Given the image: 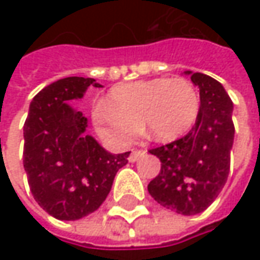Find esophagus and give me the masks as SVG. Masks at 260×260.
Returning a JSON list of instances; mask_svg holds the SVG:
<instances>
[{"mask_svg":"<svg viewBox=\"0 0 260 260\" xmlns=\"http://www.w3.org/2000/svg\"><path fill=\"white\" fill-rule=\"evenodd\" d=\"M145 153H146V150H143V149H133V150H132V153L128 155V160H130V162H136L139 157H142Z\"/></svg>","mask_w":260,"mask_h":260,"instance_id":"1","label":"esophagus"}]
</instances>
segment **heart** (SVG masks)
<instances>
[{
  "mask_svg": "<svg viewBox=\"0 0 260 260\" xmlns=\"http://www.w3.org/2000/svg\"><path fill=\"white\" fill-rule=\"evenodd\" d=\"M200 108L195 86L184 78H155L114 86L94 113L98 135L110 143L125 146L140 133L171 142L194 125Z\"/></svg>",
  "mask_w": 260,
  "mask_h": 260,
  "instance_id": "1",
  "label": "heart"
}]
</instances>
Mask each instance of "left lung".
I'll use <instances>...</instances> for the list:
<instances>
[{
    "label": "left lung",
    "mask_w": 260,
    "mask_h": 260,
    "mask_svg": "<svg viewBox=\"0 0 260 260\" xmlns=\"http://www.w3.org/2000/svg\"><path fill=\"white\" fill-rule=\"evenodd\" d=\"M185 74L200 88L198 115L188 135L149 150L162 164L147 191L166 208L194 215L213 204L227 181L235 124L233 103L223 85L200 72Z\"/></svg>",
    "instance_id": "8db88e82"
}]
</instances>
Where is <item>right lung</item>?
Segmentation results:
<instances>
[{
    "mask_svg": "<svg viewBox=\"0 0 260 260\" xmlns=\"http://www.w3.org/2000/svg\"><path fill=\"white\" fill-rule=\"evenodd\" d=\"M92 78L69 76L43 88L24 123L23 164L36 203L57 220L94 213L110 192L130 152L111 155L85 133L86 118L68 101L81 98Z\"/></svg>",
    "mask_w": 260,
    "mask_h": 260,
    "instance_id": "add662e5",
    "label": "right lung"
}]
</instances>
